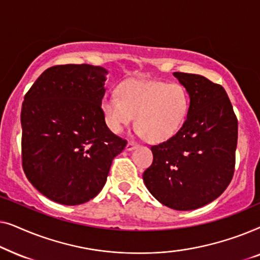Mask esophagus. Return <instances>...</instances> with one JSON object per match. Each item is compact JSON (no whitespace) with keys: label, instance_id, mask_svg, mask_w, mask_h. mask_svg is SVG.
<instances>
[{"label":"esophagus","instance_id":"obj_1","mask_svg":"<svg viewBox=\"0 0 260 260\" xmlns=\"http://www.w3.org/2000/svg\"><path fill=\"white\" fill-rule=\"evenodd\" d=\"M137 147H138V144L136 143V142L129 141V142H127V144H126V150L127 151H133L134 149H136Z\"/></svg>","mask_w":260,"mask_h":260}]
</instances>
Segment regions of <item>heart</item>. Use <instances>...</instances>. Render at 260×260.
Listing matches in <instances>:
<instances>
[{
	"label": "heart",
	"mask_w": 260,
	"mask_h": 260,
	"mask_svg": "<svg viewBox=\"0 0 260 260\" xmlns=\"http://www.w3.org/2000/svg\"><path fill=\"white\" fill-rule=\"evenodd\" d=\"M118 95L101 103L106 125L115 134L136 117V127L145 140L162 142L174 136L189 115V92L179 83L131 79L119 85Z\"/></svg>",
	"instance_id": "obj_1"
}]
</instances>
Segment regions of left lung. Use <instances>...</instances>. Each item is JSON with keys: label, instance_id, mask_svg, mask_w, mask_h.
<instances>
[{"label": "left lung", "instance_id": "8db88e82", "mask_svg": "<svg viewBox=\"0 0 260 260\" xmlns=\"http://www.w3.org/2000/svg\"><path fill=\"white\" fill-rule=\"evenodd\" d=\"M174 77L189 92V115L174 136L151 145L154 161L143 181L162 205L191 211L219 198L232 181L238 119L221 85L199 74Z\"/></svg>", "mask_w": 260, "mask_h": 260}]
</instances>
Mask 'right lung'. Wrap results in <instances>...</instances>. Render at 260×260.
Listing matches in <instances>:
<instances>
[{
    "label": "right lung",
    "mask_w": 260,
    "mask_h": 260,
    "mask_svg": "<svg viewBox=\"0 0 260 260\" xmlns=\"http://www.w3.org/2000/svg\"><path fill=\"white\" fill-rule=\"evenodd\" d=\"M106 73L87 63L56 65L24 94L23 172L42 195L58 204L76 206L97 197L113 158L126 147L102 113Z\"/></svg>",
    "instance_id": "1"
}]
</instances>
